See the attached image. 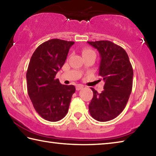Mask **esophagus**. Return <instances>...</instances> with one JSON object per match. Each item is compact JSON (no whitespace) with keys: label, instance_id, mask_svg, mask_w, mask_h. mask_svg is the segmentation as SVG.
<instances>
[{"label":"esophagus","instance_id":"34e87169","mask_svg":"<svg viewBox=\"0 0 156 156\" xmlns=\"http://www.w3.org/2000/svg\"><path fill=\"white\" fill-rule=\"evenodd\" d=\"M83 88V86L81 85V84H78V85H76V89L77 91L80 90V89H82Z\"/></svg>","mask_w":156,"mask_h":156}]
</instances>
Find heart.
<instances>
[{
    "label": "heart",
    "mask_w": 156,
    "mask_h": 156,
    "mask_svg": "<svg viewBox=\"0 0 156 156\" xmlns=\"http://www.w3.org/2000/svg\"><path fill=\"white\" fill-rule=\"evenodd\" d=\"M90 54H95V53L93 50L89 48V47H84L83 49V56H85V55H88Z\"/></svg>",
    "instance_id": "obj_1"
}]
</instances>
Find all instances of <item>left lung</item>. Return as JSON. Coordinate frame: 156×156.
I'll return each mask as SVG.
<instances>
[{"instance_id":"8db88e82","label":"left lung","mask_w":156,"mask_h":156,"mask_svg":"<svg viewBox=\"0 0 156 156\" xmlns=\"http://www.w3.org/2000/svg\"><path fill=\"white\" fill-rule=\"evenodd\" d=\"M87 43L100 55L98 75L105 83L100 94L91 88L94 96L89 111L95 120L107 122L117 117L126 107L133 86V68L127 54L120 46L109 41Z\"/></svg>"}]
</instances>
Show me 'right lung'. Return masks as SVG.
<instances>
[{"label":"right lung","instance_id":"obj_1","mask_svg":"<svg viewBox=\"0 0 156 156\" xmlns=\"http://www.w3.org/2000/svg\"><path fill=\"white\" fill-rule=\"evenodd\" d=\"M73 44L57 38L47 41L37 47L29 63L28 95L36 112L50 122H57L67 115L75 93L74 86L60 84L56 78Z\"/></svg>","mask_w":156,"mask_h":156}]
</instances>
